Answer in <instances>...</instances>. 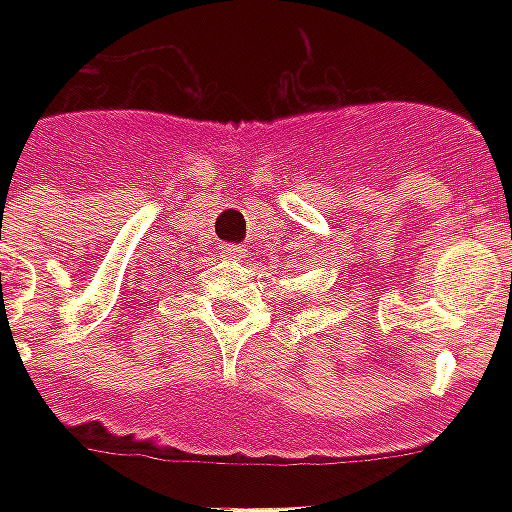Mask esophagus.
<instances>
[{"label": "esophagus", "instance_id": "obj_1", "mask_svg": "<svg viewBox=\"0 0 512 512\" xmlns=\"http://www.w3.org/2000/svg\"><path fill=\"white\" fill-rule=\"evenodd\" d=\"M217 252H220L223 257H244V255H247V249L239 247V244H220V247H217Z\"/></svg>", "mask_w": 512, "mask_h": 512}]
</instances>
